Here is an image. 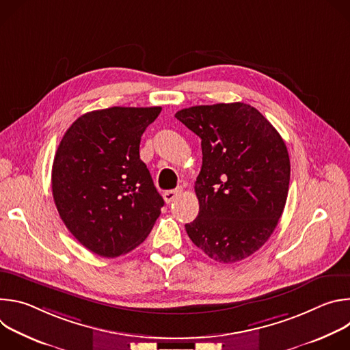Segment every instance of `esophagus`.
<instances>
[{
	"label": "esophagus",
	"mask_w": 350,
	"mask_h": 350,
	"mask_svg": "<svg viewBox=\"0 0 350 350\" xmlns=\"http://www.w3.org/2000/svg\"><path fill=\"white\" fill-rule=\"evenodd\" d=\"M180 192H181V188H176V189L165 191V192H163V199H165V202H166V204L173 202L174 199L180 195Z\"/></svg>",
	"instance_id": "esophagus-1"
}]
</instances>
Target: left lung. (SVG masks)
<instances>
[{"label":"left lung","mask_w":350,"mask_h":350,"mask_svg":"<svg viewBox=\"0 0 350 350\" xmlns=\"http://www.w3.org/2000/svg\"><path fill=\"white\" fill-rule=\"evenodd\" d=\"M176 118L202 139L199 213L185 224L188 237L220 263L251 256L273 234L286 202L291 165L284 139L243 103L191 107Z\"/></svg>","instance_id":"1"}]
</instances>
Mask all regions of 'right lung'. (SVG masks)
Returning <instances> with one entry per match:
<instances>
[{
  "label": "right lung",
  "instance_id": "right-lung-1",
  "mask_svg": "<svg viewBox=\"0 0 350 350\" xmlns=\"http://www.w3.org/2000/svg\"><path fill=\"white\" fill-rule=\"evenodd\" d=\"M161 111L113 107L84 113L57 149V209L72 235L99 256L133 251L151 232L165 205L139 159L141 135Z\"/></svg>",
  "mask_w": 350,
  "mask_h": 350
}]
</instances>
